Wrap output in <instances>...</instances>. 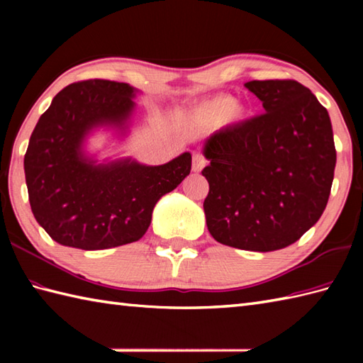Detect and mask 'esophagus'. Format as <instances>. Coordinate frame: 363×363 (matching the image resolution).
<instances>
[{"mask_svg": "<svg viewBox=\"0 0 363 363\" xmlns=\"http://www.w3.org/2000/svg\"><path fill=\"white\" fill-rule=\"evenodd\" d=\"M206 159L201 156V154H194V159H191V169L195 173H199L201 169L206 167Z\"/></svg>", "mask_w": 363, "mask_h": 363, "instance_id": "obj_1", "label": "esophagus"}]
</instances>
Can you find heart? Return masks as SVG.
<instances>
[{"instance_id": "heart-1", "label": "heart", "mask_w": 363, "mask_h": 363, "mask_svg": "<svg viewBox=\"0 0 363 363\" xmlns=\"http://www.w3.org/2000/svg\"><path fill=\"white\" fill-rule=\"evenodd\" d=\"M235 101L230 96H218L209 103V111L218 117H225L229 113L230 120L240 121L246 117V109L242 106H234Z\"/></svg>"}]
</instances>
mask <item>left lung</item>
Segmentation results:
<instances>
[{
  "label": "left lung",
  "mask_w": 363,
  "mask_h": 363,
  "mask_svg": "<svg viewBox=\"0 0 363 363\" xmlns=\"http://www.w3.org/2000/svg\"><path fill=\"white\" fill-rule=\"evenodd\" d=\"M245 87L265 113L206 138V223L223 245L276 251L299 240L326 209L337 162L333 125L317 96L296 81Z\"/></svg>",
  "instance_id": "8db88e82"
}]
</instances>
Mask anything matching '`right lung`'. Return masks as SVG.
Wrapping results in <instances>:
<instances>
[{"label": "right lung", "instance_id": "obj_1", "mask_svg": "<svg viewBox=\"0 0 363 363\" xmlns=\"http://www.w3.org/2000/svg\"><path fill=\"white\" fill-rule=\"evenodd\" d=\"M138 90L126 82H74L52 98L25 154L30 209L54 242L98 251L140 240L159 199L190 174L191 154L164 165L130 157L98 162L86 151L96 129L129 130Z\"/></svg>", "mask_w": 363, "mask_h": 363}]
</instances>
